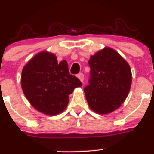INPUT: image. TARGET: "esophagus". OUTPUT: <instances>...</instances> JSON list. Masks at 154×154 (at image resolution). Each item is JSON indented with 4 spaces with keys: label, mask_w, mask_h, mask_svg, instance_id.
<instances>
[{
    "label": "esophagus",
    "mask_w": 154,
    "mask_h": 154,
    "mask_svg": "<svg viewBox=\"0 0 154 154\" xmlns=\"http://www.w3.org/2000/svg\"><path fill=\"white\" fill-rule=\"evenodd\" d=\"M77 76H78V78L80 79V81L83 82V80H84V74H83V73H79L78 75H77Z\"/></svg>",
    "instance_id": "obj_1"
}]
</instances>
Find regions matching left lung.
<instances>
[{
  "instance_id": "left-lung-1",
  "label": "left lung",
  "mask_w": 154,
  "mask_h": 154,
  "mask_svg": "<svg viewBox=\"0 0 154 154\" xmlns=\"http://www.w3.org/2000/svg\"><path fill=\"white\" fill-rule=\"evenodd\" d=\"M90 77L84 88L85 98L94 112L107 114L119 108L130 92V65L109 48L98 51L89 61Z\"/></svg>"
}]
</instances>
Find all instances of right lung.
Instances as JSON below:
<instances>
[{"label": "right lung", "mask_w": 154, "mask_h": 154, "mask_svg": "<svg viewBox=\"0 0 154 154\" xmlns=\"http://www.w3.org/2000/svg\"><path fill=\"white\" fill-rule=\"evenodd\" d=\"M82 85L76 76L69 73L65 60L58 63L55 55L42 51L24 67L21 87L34 108L47 115H57L65 109L69 96Z\"/></svg>", "instance_id": "obj_1"}]
</instances>
